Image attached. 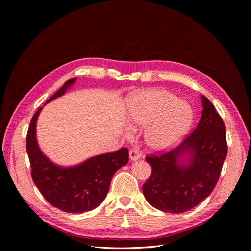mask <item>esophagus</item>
Wrapping results in <instances>:
<instances>
[{"label":"esophagus","mask_w":251,"mask_h":251,"mask_svg":"<svg viewBox=\"0 0 251 251\" xmlns=\"http://www.w3.org/2000/svg\"><path fill=\"white\" fill-rule=\"evenodd\" d=\"M128 154H130V159L133 161L138 160L140 158V153L137 149H131L130 151H128Z\"/></svg>","instance_id":"esophagus-1"}]
</instances>
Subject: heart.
I'll list each match as a JSON object with an SVG mask.
<instances>
[{"mask_svg": "<svg viewBox=\"0 0 251 251\" xmlns=\"http://www.w3.org/2000/svg\"><path fill=\"white\" fill-rule=\"evenodd\" d=\"M134 126H147L144 141L153 150H164L178 142L192 124L189 105L168 90L154 89L135 94L127 105Z\"/></svg>", "mask_w": 251, "mask_h": 251, "instance_id": "1", "label": "heart"}]
</instances>
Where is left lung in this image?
I'll list each match as a JSON object with an SVG mask.
<instances>
[{"label": "left lung", "mask_w": 251, "mask_h": 251, "mask_svg": "<svg viewBox=\"0 0 251 251\" xmlns=\"http://www.w3.org/2000/svg\"><path fill=\"white\" fill-rule=\"evenodd\" d=\"M202 107L198 126L178 147L146 157L151 173L142 192L159 210L181 214L194 208L207 198L219 180L228 150L225 125L205 96Z\"/></svg>", "instance_id": "1"}]
</instances>
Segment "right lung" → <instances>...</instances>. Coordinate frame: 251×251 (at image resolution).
Segmentation results:
<instances>
[{
    "instance_id": "obj_1",
    "label": "right lung",
    "mask_w": 251,
    "mask_h": 251,
    "mask_svg": "<svg viewBox=\"0 0 251 251\" xmlns=\"http://www.w3.org/2000/svg\"><path fill=\"white\" fill-rule=\"evenodd\" d=\"M75 79L67 80L47 102L63 95ZM41 110L36 111L30 121L26 138L34 184L52 206L65 212L81 214L94 209L107 196L113 175L127 163V149L92 157L73 168H60L48 160L37 146L35 125Z\"/></svg>"
}]
</instances>
